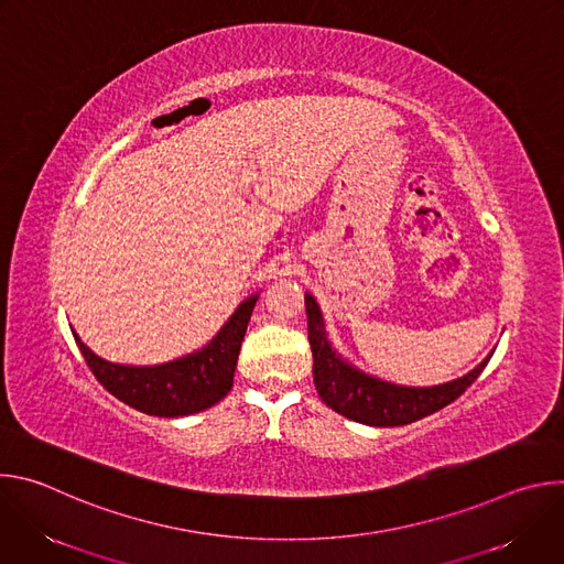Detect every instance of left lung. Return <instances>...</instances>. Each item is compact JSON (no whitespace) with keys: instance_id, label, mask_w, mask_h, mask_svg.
<instances>
[{"instance_id":"1","label":"left lung","mask_w":564,"mask_h":564,"mask_svg":"<svg viewBox=\"0 0 564 564\" xmlns=\"http://www.w3.org/2000/svg\"><path fill=\"white\" fill-rule=\"evenodd\" d=\"M307 339L312 348V375L318 397L339 415L368 426H404L417 422L455 401L489 364L491 355L468 375L433 386L406 388L359 372L337 357L324 330V316L316 301L305 294Z\"/></svg>"}]
</instances>
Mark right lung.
<instances>
[{
  "label": "right lung",
  "mask_w": 564,
  "mask_h": 564,
  "mask_svg": "<svg viewBox=\"0 0 564 564\" xmlns=\"http://www.w3.org/2000/svg\"><path fill=\"white\" fill-rule=\"evenodd\" d=\"M257 294L238 305L220 333L194 355L163 366H118L94 355L73 333L96 379L127 406L153 417H183L200 413L231 390L234 370L243 344Z\"/></svg>",
  "instance_id": "obj_1"
}]
</instances>
